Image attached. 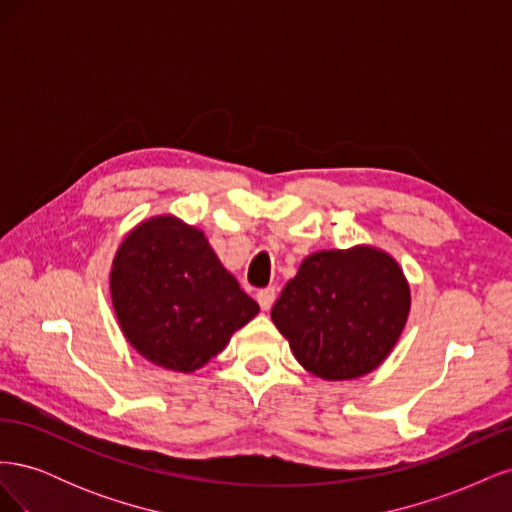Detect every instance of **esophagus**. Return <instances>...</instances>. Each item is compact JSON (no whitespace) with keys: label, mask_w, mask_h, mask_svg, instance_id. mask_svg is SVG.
<instances>
[{"label":"esophagus","mask_w":512,"mask_h":512,"mask_svg":"<svg viewBox=\"0 0 512 512\" xmlns=\"http://www.w3.org/2000/svg\"><path fill=\"white\" fill-rule=\"evenodd\" d=\"M256 301H258V305H260L262 309H271V305H273V301H275V288L269 286V288L258 290Z\"/></svg>","instance_id":"esophagus-1"}]
</instances>
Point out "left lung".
<instances>
[{
	"instance_id": "1",
	"label": "left lung",
	"mask_w": 512,
	"mask_h": 512,
	"mask_svg": "<svg viewBox=\"0 0 512 512\" xmlns=\"http://www.w3.org/2000/svg\"><path fill=\"white\" fill-rule=\"evenodd\" d=\"M410 314L397 260L371 245L309 254L284 286L271 320L309 374L352 380L395 348Z\"/></svg>"
}]
</instances>
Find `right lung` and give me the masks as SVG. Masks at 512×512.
<instances>
[{"label": "right lung", "mask_w": 512, "mask_h": 512, "mask_svg": "<svg viewBox=\"0 0 512 512\" xmlns=\"http://www.w3.org/2000/svg\"><path fill=\"white\" fill-rule=\"evenodd\" d=\"M111 299L132 348L183 374L209 363L260 309L222 267L203 230L175 215L149 218L121 241Z\"/></svg>", "instance_id": "obj_1"}]
</instances>
